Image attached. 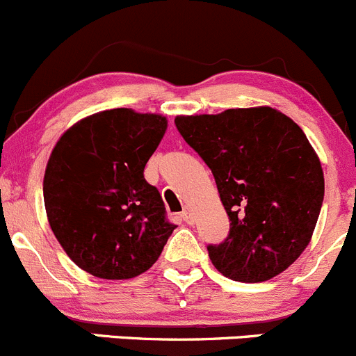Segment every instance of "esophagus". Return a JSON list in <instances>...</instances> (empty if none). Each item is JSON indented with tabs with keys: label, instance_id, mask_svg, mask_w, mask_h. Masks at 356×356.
<instances>
[{
	"label": "esophagus",
	"instance_id": "34e87169",
	"mask_svg": "<svg viewBox=\"0 0 356 356\" xmlns=\"http://www.w3.org/2000/svg\"><path fill=\"white\" fill-rule=\"evenodd\" d=\"M179 216H181V220L185 221V223H192V221H193V213H192V209H188V207H185V209L181 211V214H179Z\"/></svg>",
	"mask_w": 356,
	"mask_h": 356
}]
</instances>
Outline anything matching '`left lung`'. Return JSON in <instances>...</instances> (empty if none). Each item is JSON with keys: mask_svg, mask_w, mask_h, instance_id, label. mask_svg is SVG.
<instances>
[{"mask_svg": "<svg viewBox=\"0 0 356 356\" xmlns=\"http://www.w3.org/2000/svg\"><path fill=\"white\" fill-rule=\"evenodd\" d=\"M179 135L216 179L230 234L207 245L214 268L256 284L289 268L312 241L323 171L302 129L272 107L177 115Z\"/></svg>", "mask_w": 356, "mask_h": 356, "instance_id": "obj_1", "label": "left lung"}]
</instances>
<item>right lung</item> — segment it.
<instances>
[{
	"instance_id": "1",
	"label": "right lung",
	"mask_w": 356,
	"mask_h": 356,
	"mask_svg": "<svg viewBox=\"0 0 356 356\" xmlns=\"http://www.w3.org/2000/svg\"><path fill=\"white\" fill-rule=\"evenodd\" d=\"M168 129L161 114L97 112L70 126L51 150L43 179L48 223L70 259L98 279L147 272L177 227L143 178Z\"/></svg>"
}]
</instances>
